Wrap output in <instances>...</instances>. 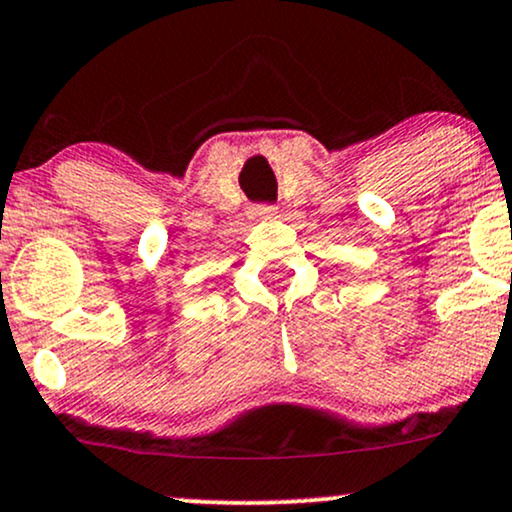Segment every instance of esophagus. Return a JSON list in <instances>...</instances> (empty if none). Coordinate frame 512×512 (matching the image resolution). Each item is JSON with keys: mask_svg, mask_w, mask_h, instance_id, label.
Listing matches in <instances>:
<instances>
[{"mask_svg": "<svg viewBox=\"0 0 512 512\" xmlns=\"http://www.w3.org/2000/svg\"><path fill=\"white\" fill-rule=\"evenodd\" d=\"M275 215H278V208L275 206H256L254 210H251V218H256V220H270V218H275Z\"/></svg>", "mask_w": 512, "mask_h": 512, "instance_id": "1", "label": "esophagus"}]
</instances>
